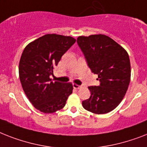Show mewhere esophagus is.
Masks as SVG:
<instances>
[{
    "instance_id": "esophagus-1",
    "label": "esophagus",
    "mask_w": 147,
    "mask_h": 147,
    "mask_svg": "<svg viewBox=\"0 0 147 147\" xmlns=\"http://www.w3.org/2000/svg\"><path fill=\"white\" fill-rule=\"evenodd\" d=\"M73 88H75V89H79V88H81V86L78 85V84H73Z\"/></svg>"
}]
</instances>
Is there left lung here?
Returning a JSON list of instances; mask_svg holds the SVG:
<instances>
[{
	"label": "left lung",
	"mask_w": 147,
	"mask_h": 147,
	"mask_svg": "<svg viewBox=\"0 0 147 147\" xmlns=\"http://www.w3.org/2000/svg\"><path fill=\"white\" fill-rule=\"evenodd\" d=\"M77 42L85 56L88 66L98 76L100 84L88 87L90 98L82 102L86 110L105 114L116 108L123 100L131 80L128 53L105 34L79 36Z\"/></svg>",
	"instance_id": "left-lung-1"
}]
</instances>
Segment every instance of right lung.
<instances>
[{
    "label": "right lung",
    "mask_w": 147,
    "mask_h": 147,
    "mask_svg": "<svg viewBox=\"0 0 147 147\" xmlns=\"http://www.w3.org/2000/svg\"><path fill=\"white\" fill-rule=\"evenodd\" d=\"M76 40L71 36L47 34L24 49L19 64L20 82L31 103L41 113L62 109L72 93L71 83L53 82L50 76Z\"/></svg>",
    "instance_id": "obj_1"
}]
</instances>
